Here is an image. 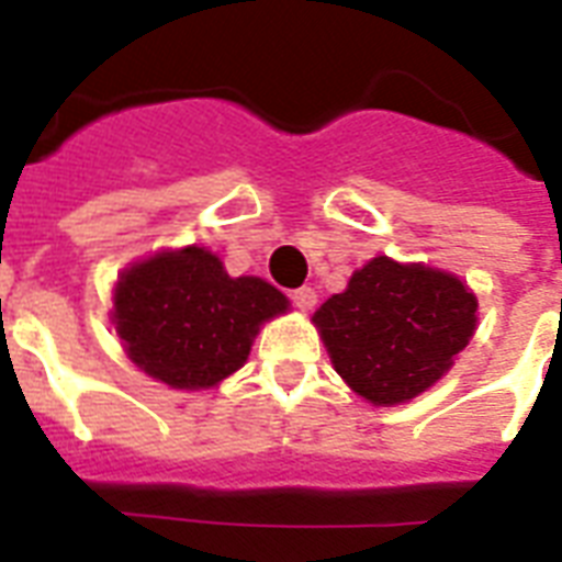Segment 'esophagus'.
<instances>
[{
  "instance_id": "1",
  "label": "esophagus",
  "mask_w": 562,
  "mask_h": 562,
  "mask_svg": "<svg viewBox=\"0 0 562 562\" xmlns=\"http://www.w3.org/2000/svg\"><path fill=\"white\" fill-rule=\"evenodd\" d=\"M291 303L300 308V312H308V308H315L317 303V294L315 289H297V291H291Z\"/></svg>"
}]
</instances>
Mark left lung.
Instances as JSON below:
<instances>
[{"mask_svg":"<svg viewBox=\"0 0 562 562\" xmlns=\"http://www.w3.org/2000/svg\"><path fill=\"white\" fill-rule=\"evenodd\" d=\"M335 373L370 405H402L452 370L479 326V300L461 277L375 256L317 308Z\"/></svg>","mask_w":562,"mask_h":562,"instance_id":"obj_1","label":"left lung"}]
</instances>
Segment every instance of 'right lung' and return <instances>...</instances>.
<instances>
[{
    "label": "right lung",
    "instance_id": "add662e5",
    "mask_svg": "<svg viewBox=\"0 0 562 562\" xmlns=\"http://www.w3.org/2000/svg\"><path fill=\"white\" fill-rule=\"evenodd\" d=\"M289 312L262 277H229L206 247L139 259L119 273L110 321L127 359L175 391H210L245 368L259 326Z\"/></svg>",
    "mask_w": 562,
    "mask_h": 562
}]
</instances>
